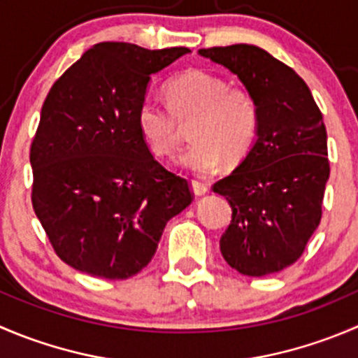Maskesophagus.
Wrapping results in <instances>:
<instances>
[{"mask_svg":"<svg viewBox=\"0 0 358 358\" xmlns=\"http://www.w3.org/2000/svg\"><path fill=\"white\" fill-rule=\"evenodd\" d=\"M190 187H192V192L196 194V196H204V194L208 192V185L203 182H197V180H192V183H190Z\"/></svg>","mask_w":358,"mask_h":358,"instance_id":"34e87169","label":"esophagus"}]
</instances>
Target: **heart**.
Wrapping results in <instances>:
<instances>
[{"mask_svg":"<svg viewBox=\"0 0 358 358\" xmlns=\"http://www.w3.org/2000/svg\"><path fill=\"white\" fill-rule=\"evenodd\" d=\"M168 108L145 98L136 110V127L148 150L157 157L178 147L182 126L189 124L192 143L178 155V164L194 175L206 176L222 161L246 157L259 133V108L245 87L204 69H187L164 85Z\"/></svg>","mask_w":358,"mask_h":358,"instance_id":"heart-1","label":"heart"}]
</instances>
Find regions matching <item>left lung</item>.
<instances>
[{"mask_svg": "<svg viewBox=\"0 0 358 358\" xmlns=\"http://www.w3.org/2000/svg\"><path fill=\"white\" fill-rule=\"evenodd\" d=\"M234 73L259 108V133L238 168L213 185L232 208L220 238L225 262L246 276L292 266L322 218L327 131L304 80L255 45L201 48Z\"/></svg>", "mask_w": 358, "mask_h": 358, "instance_id": "left-lung-1", "label": "left lung"}]
</instances>
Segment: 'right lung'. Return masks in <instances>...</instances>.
Returning a JSON list of instances; mask_svg holds the SVG:
<instances>
[{
  "label": "right lung",
  "instance_id": "obj_1",
  "mask_svg": "<svg viewBox=\"0 0 358 358\" xmlns=\"http://www.w3.org/2000/svg\"><path fill=\"white\" fill-rule=\"evenodd\" d=\"M103 41L52 85L31 143L33 210L76 271L126 280L147 266L169 218L194 199L136 127L150 76L189 54Z\"/></svg>",
  "mask_w": 358,
  "mask_h": 358
}]
</instances>
